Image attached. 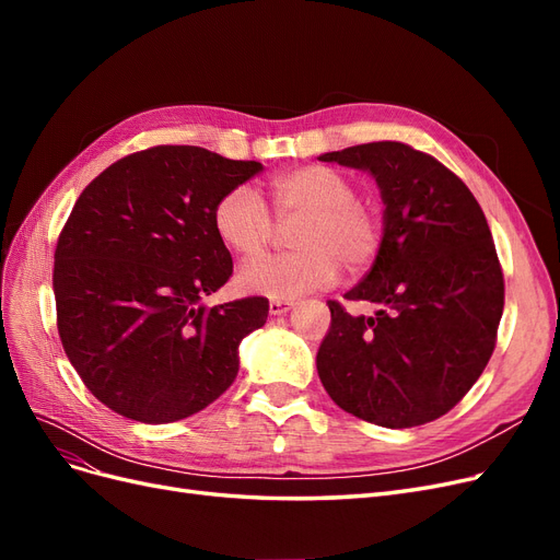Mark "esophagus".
Wrapping results in <instances>:
<instances>
[{
	"instance_id": "obj_1",
	"label": "esophagus",
	"mask_w": 560,
	"mask_h": 560,
	"mask_svg": "<svg viewBox=\"0 0 560 560\" xmlns=\"http://www.w3.org/2000/svg\"><path fill=\"white\" fill-rule=\"evenodd\" d=\"M294 308V301H287V299H270L268 301V313L270 315H284L287 311Z\"/></svg>"
}]
</instances>
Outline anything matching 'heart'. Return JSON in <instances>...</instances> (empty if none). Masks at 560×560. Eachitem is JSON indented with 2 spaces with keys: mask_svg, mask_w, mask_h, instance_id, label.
I'll return each mask as SVG.
<instances>
[{
  "mask_svg": "<svg viewBox=\"0 0 560 560\" xmlns=\"http://www.w3.org/2000/svg\"><path fill=\"white\" fill-rule=\"evenodd\" d=\"M280 219L303 217L294 235L299 252L270 254L249 261L238 273L245 292L270 299H296L327 287L338 278L341 261L362 268L376 257L381 222L376 212L358 198L350 177L327 165H306L270 182ZM214 231L241 257L264 252L273 235L264 198L249 184H238L217 200Z\"/></svg>",
  "mask_w": 560,
  "mask_h": 560,
  "instance_id": "heart-1",
  "label": "heart"
}]
</instances>
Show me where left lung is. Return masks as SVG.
<instances>
[{
  "mask_svg": "<svg viewBox=\"0 0 560 560\" xmlns=\"http://www.w3.org/2000/svg\"><path fill=\"white\" fill-rule=\"evenodd\" d=\"M319 161L369 173L385 206L374 266L346 292L378 311L354 317L329 301L319 381L374 425H425L469 393L495 348L504 280L483 210L460 177L409 144L369 142Z\"/></svg>",
  "mask_w": 560,
  "mask_h": 560,
  "instance_id": "8db88e82",
  "label": "left lung"
}]
</instances>
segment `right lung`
I'll use <instances>...</instances> for the list:
<instances>
[{
	"label": "right lung",
	"instance_id": "right-lung-1",
	"mask_svg": "<svg viewBox=\"0 0 560 560\" xmlns=\"http://www.w3.org/2000/svg\"><path fill=\"white\" fill-rule=\"evenodd\" d=\"M264 165L163 144L100 173L56 247L58 334L77 374L118 416L163 425L206 409L238 376V346L266 325L261 296L206 306L233 261L217 200Z\"/></svg>",
	"mask_w": 560,
	"mask_h": 560
}]
</instances>
